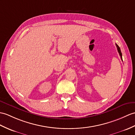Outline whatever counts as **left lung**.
I'll return each mask as SVG.
<instances>
[{"mask_svg":"<svg viewBox=\"0 0 135 135\" xmlns=\"http://www.w3.org/2000/svg\"><path fill=\"white\" fill-rule=\"evenodd\" d=\"M115 45H116V46H117V51H118V53H119V55H120V57H121V60H123V59H122V53H121V50H120V47L118 46V45L117 44H115Z\"/></svg>","mask_w":135,"mask_h":135,"instance_id":"8db88e82","label":"left lung"}]
</instances>
